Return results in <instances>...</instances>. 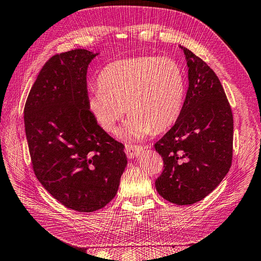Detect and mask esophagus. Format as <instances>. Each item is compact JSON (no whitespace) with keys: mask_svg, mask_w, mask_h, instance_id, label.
I'll return each mask as SVG.
<instances>
[{"mask_svg":"<svg viewBox=\"0 0 261 261\" xmlns=\"http://www.w3.org/2000/svg\"><path fill=\"white\" fill-rule=\"evenodd\" d=\"M143 147L140 146H133V145H126L125 146V152L127 154L129 159H133V158H136L139 155V153L143 151Z\"/></svg>","mask_w":261,"mask_h":261,"instance_id":"esophagus-1","label":"esophagus"}]
</instances>
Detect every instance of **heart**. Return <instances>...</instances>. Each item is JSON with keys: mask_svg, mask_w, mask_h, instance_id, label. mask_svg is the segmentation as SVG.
Segmentation results:
<instances>
[{"mask_svg": "<svg viewBox=\"0 0 261 261\" xmlns=\"http://www.w3.org/2000/svg\"><path fill=\"white\" fill-rule=\"evenodd\" d=\"M98 84L88 97L90 113L102 129L112 133L127 110L132 116L121 135L128 139L169 128L183 106L184 75L170 58L144 55L114 61L102 69Z\"/></svg>", "mask_w": 261, "mask_h": 261, "instance_id": "heart-1", "label": "heart"}]
</instances>
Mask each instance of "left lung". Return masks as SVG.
Wrapping results in <instances>:
<instances>
[{
	"label": "left lung",
	"mask_w": 261,
	"mask_h": 261,
	"mask_svg": "<svg viewBox=\"0 0 261 261\" xmlns=\"http://www.w3.org/2000/svg\"><path fill=\"white\" fill-rule=\"evenodd\" d=\"M179 48L187 61L188 89L175 124L154 145L164 163L155 188L165 200L184 206L202 200L230 170L233 114L216 73Z\"/></svg>",
	"instance_id": "obj_1"
}]
</instances>
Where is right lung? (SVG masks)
<instances>
[{
  "label": "right lung",
  "instance_id": "1",
  "mask_svg": "<svg viewBox=\"0 0 261 261\" xmlns=\"http://www.w3.org/2000/svg\"><path fill=\"white\" fill-rule=\"evenodd\" d=\"M98 54L75 49L54 55L23 110L38 180L63 206L80 212L107 206L127 165L124 145L100 127L88 109L87 69Z\"/></svg>",
  "mask_w": 261,
  "mask_h": 261
}]
</instances>
